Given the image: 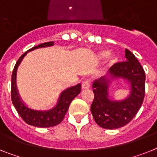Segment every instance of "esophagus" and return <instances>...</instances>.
<instances>
[{"instance_id": "1", "label": "esophagus", "mask_w": 157, "mask_h": 157, "mask_svg": "<svg viewBox=\"0 0 157 157\" xmlns=\"http://www.w3.org/2000/svg\"><path fill=\"white\" fill-rule=\"evenodd\" d=\"M90 80H84V82L82 83V89H88L90 88Z\"/></svg>"}]
</instances>
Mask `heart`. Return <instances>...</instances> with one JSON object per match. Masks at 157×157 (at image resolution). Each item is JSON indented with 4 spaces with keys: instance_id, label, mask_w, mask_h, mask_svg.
I'll list each match as a JSON object with an SVG mask.
<instances>
[{
    "instance_id": "heart-1",
    "label": "heart",
    "mask_w": 157,
    "mask_h": 157,
    "mask_svg": "<svg viewBox=\"0 0 157 157\" xmlns=\"http://www.w3.org/2000/svg\"><path fill=\"white\" fill-rule=\"evenodd\" d=\"M110 54V52L107 50H100L97 53V58L99 60H103L105 58H107ZM117 62V58L114 54L109 56V65H113Z\"/></svg>"
}]
</instances>
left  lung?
<instances>
[{"mask_svg": "<svg viewBox=\"0 0 157 157\" xmlns=\"http://www.w3.org/2000/svg\"><path fill=\"white\" fill-rule=\"evenodd\" d=\"M125 62L115 63L109 69L107 77H102L92 84L94 99L91 112L95 122L105 129H113L129 123L141 108L144 97L145 73L138 60L129 50H125ZM122 78L129 82L130 95L122 101L109 99L111 80Z\"/></svg>", "mask_w": 157, "mask_h": 157, "instance_id": "8db88e82", "label": "left lung"}]
</instances>
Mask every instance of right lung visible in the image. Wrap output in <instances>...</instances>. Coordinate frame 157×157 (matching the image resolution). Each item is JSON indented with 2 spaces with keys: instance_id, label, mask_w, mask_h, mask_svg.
<instances>
[{
  "instance_id": "right-lung-1",
  "label": "right lung",
  "mask_w": 157,
  "mask_h": 157,
  "mask_svg": "<svg viewBox=\"0 0 157 157\" xmlns=\"http://www.w3.org/2000/svg\"><path fill=\"white\" fill-rule=\"evenodd\" d=\"M52 46H54V42H48V43H42L39 46H34L28 50L19 58V60L15 65L13 74H12V83H11L12 84L11 85L12 102H13L14 107H16L18 114L23 118L24 122L28 123V125L37 126V127H51V126L58 125L63 120L71 102L73 101V99L78 94H80V90H81V84H80L64 90L60 95L59 99H58V103L55 107L48 111H37V110L29 108L24 104V103L20 98V95L17 90V87H16V72H17L19 65L22 62L23 58L25 57L26 54H28V52H30L35 49Z\"/></svg>"
}]
</instances>
